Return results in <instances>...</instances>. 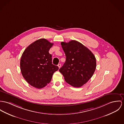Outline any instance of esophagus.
Returning a JSON list of instances; mask_svg holds the SVG:
<instances>
[{
    "label": "esophagus",
    "instance_id": "obj_1",
    "mask_svg": "<svg viewBox=\"0 0 124 124\" xmlns=\"http://www.w3.org/2000/svg\"><path fill=\"white\" fill-rule=\"evenodd\" d=\"M57 66L59 68H60V67H61V65L60 64H58V65H57Z\"/></svg>",
    "mask_w": 124,
    "mask_h": 124
}]
</instances>
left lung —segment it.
Masks as SVG:
<instances>
[{
	"label": "left lung",
	"mask_w": 124,
	"mask_h": 124,
	"mask_svg": "<svg viewBox=\"0 0 124 124\" xmlns=\"http://www.w3.org/2000/svg\"><path fill=\"white\" fill-rule=\"evenodd\" d=\"M61 45L66 60L59 71L67 83L80 87L93 76L96 67L95 57L88 48L75 40L61 42Z\"/></svg>",
	"instance_id": "8db88e82"
}]
</instances>
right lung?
<instances>
[{
    "mask_svg": "<svg viewBox=\"0 0 124 124\" xmlns=\"http://www.w3.org/2000/svg\"><path fill=\"white\" fill-rule=\"evenodd\" d=\"M45 39L31 44L24 50L20 60V69L23 78L31 85L41 89L50 83L58 67L52 64L48 52L53 46Z\"/></svg>",
    "mask_w": 124,
    "mask_h": 124,
    "instance_id": "right-lung-1",
    "label": "right lung"
}]
</instances>
